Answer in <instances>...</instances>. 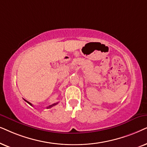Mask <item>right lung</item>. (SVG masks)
<instances>
[{
  "mask_svg": "<svg viewBox=\"0 0 147 147\" xmlns=\"http://www.w3.org/2000/svg\"><path fill=\"white\" fill-rule=\"evenodd\" d=\"M24 100H25V101H26V102H27V103H28L29 105H31V106H32V104H31V103H29V101H26V100H25V99H24ZM56 104H58V103H54V104H52V105H49V106H48V107H47V108H50V107H53V106H54V105H56Z\"/></svg>",
  "mask_w": 147,
  "mask_h": 147,
  "instance_id": "1",
  "label": "right lung"
}]
</instances>
